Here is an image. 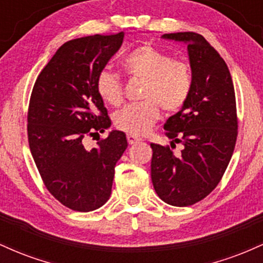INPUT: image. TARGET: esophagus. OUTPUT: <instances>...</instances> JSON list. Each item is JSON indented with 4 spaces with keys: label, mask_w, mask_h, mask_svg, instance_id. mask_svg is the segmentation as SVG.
<instances>
[{
    "label": "esophagus",
    "mask_w": 263,
    "mask_h": 263,
    "mask_svg": "<svg viewBox=\"0 0 263 263\" xmlns=\"http://www.w3.org/2000/svg\"><path fill=\"white\" fill-rule=\"evenodd\" d=\"M127 141L129 144H135V143H137V142H141L142 138L137 137V136H134V135H127Z\"/></svg>",
    "instance_id": "34e87169"
}]
</instances>
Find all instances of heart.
Instances as JSON below:
<instances>
[{
  "label": "heart",
  "instance_id": "1",
  "mask_svg": "<svg viewBox=\"0 0 263 263\" xmlns=\"http://www.w3.org/2000/svg\"><path fill=\"white\" fill-rule=\"evenodd\" d=\"M125 70L143 79L142 102L127 105L116 112L114 123L120 131L143 136L152 128L161 115V106L168 112L180 110L188 101L193 77L185 63L173 60L152 45L135 48L122 60ZM96 90L105 104L117 106L123 99V85L119 74L105 68L96 77Z\"/></svg>",
  "mask_w": 263,
  "mask_h": 263
}]
</instances>
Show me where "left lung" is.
<instances>
[{
  "instance_id": "obj_1",
  "label": "left lung",
  "mask_w": 263,
  "mask_h": 263,
  "mask_svg": "<svg viewBox=\"0 0 263 263\" xmlns=\"http://www.w3.org/2000/svg\"><path fill=\"white\" fill-rule=\"evenodd\" d=\"M162 38L186 44L193 87L185 105L164 123L165 136L183 144L182 155H174L170 146L151 143V178L164 203L188 206L216 188L234 153L235 90L225 60L203 35L179 32Z\"/></svg>"
}]
</instances>
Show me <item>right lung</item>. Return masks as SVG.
Returning <instances> with one entry per match:
<instances>
[{"label":"right lung","instance_id":"right-lung-1","mask_svg":"<svg viewBox=\"0 0 263 263\" xmlns=\"http://www.w3.org/2000/svg\"><path fill=\"white\" fill-rule=\"evenodd\" d=\"M123 32L66 42L38 75L29 100L27 131L44 185L75 211H92L108 200L115 165L127 148L126 135L111 131L87 151L84 137L111 126L96 77L120 49Z\"/></svg>","mask_w":263,"mask_h":263}]
</instances>
